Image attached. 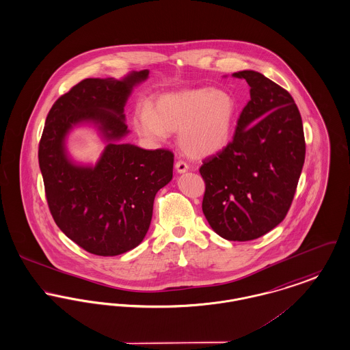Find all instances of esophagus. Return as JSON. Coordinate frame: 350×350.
<instances>
[{
	"instance_id": "1",
	"label": "esophagus",
	"mask_w": 350,
	"mask_h": 350,
	"mask_svg": "<svg viewBox=\"0 0 350 350\" xmlns=\"http://www.w3.org/2000/svg\"><path fill=\"white\" fill-rule=\"evenodd\" d=\"M176 170L178 172V173H185V172H187L189 170V165L186 164V163H184V161H177L176 163Z\"/></svg>"
}]
</instances>
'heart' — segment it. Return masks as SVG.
<instances>
[{
    "instance_id": "heart-1",
    "label": "heart",
    "mask_w": 350,
    "mask_h": 350,
    "mask_svg": "<svg viewBox=\"0 0 350 350\" xmlns=\"http://www.w3.org/2000/svg\"><path fill=\"white\" fill-rule=\"evenodd\" d=\"M237 102L222 88H191L164 94L152 108L137 107L133 115L136 132L152 143L164 142L178 132V145L186 156L205 159L226 148L234 131Z\"/></svg>"
}]
</instances>
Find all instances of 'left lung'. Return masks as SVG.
Listing matches in <instances>:
<instances>
[{
  "label": "left lung",
  "mask_w": 350,
  "mask_h": 350,
  "mask_svg": "<svg viewBox=\"0 0 350 350\" xmlns=\"http://www.w3.org/2000/svg\"><path fill=\"white\" fill-rule=\"evenodd\" d=\"M250 100L232 142L205 159L202 211L227 241L256 239L287 215L306 159L303 122L289 92L263 74L245 70Z\"/></svg>",
  "instance_id": "1"
}]
</instances>
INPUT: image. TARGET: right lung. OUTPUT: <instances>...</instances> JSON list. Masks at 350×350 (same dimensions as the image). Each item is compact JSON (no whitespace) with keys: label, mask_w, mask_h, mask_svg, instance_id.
<instances>
[{"label":"right lung","mask_w":350,"mask_h":350,"mask_svg":"<svg viewBox=\"0 0 350 350\" xmlns=\"http://www.w3.org/2000/svg\"><path fill=\"white\" fill-rule=\"evenodd\" d=\"M149 71L122 79L90 78L51 107L38 149L49 208L67 238L99 256L139 246L149 228L156 193L173 177L170 150H146L120 140L129 131L124 107ZM94 126L106 142L95 165L75 163L65 139L77 126Z\"/></svg>","instance_id":"1"}]
</instances>
